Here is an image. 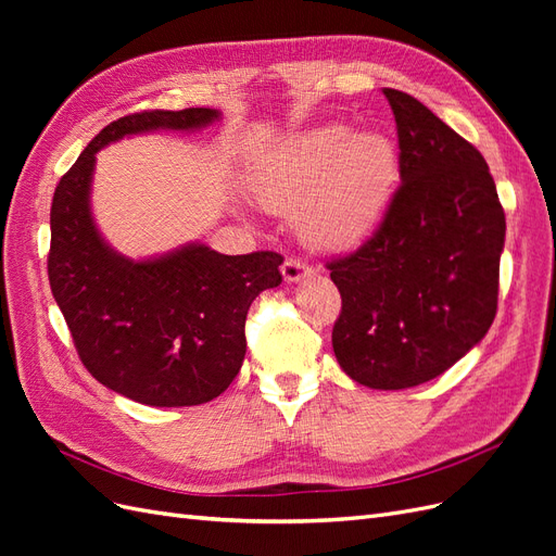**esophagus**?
I'll return each instance as SVG.
<instances>
[{"label": "esophagus", "instance_id": "esophagus-1", "mask_svg": "<svg viewBox=\"0 0 556 556\" xmlns=\"http://www.w3.org/2000/svg\"><path fill=\"white\" fill-rule=\"evenodd\" d=\"M280 271H282L285 282H299L301 278L311 276V266H308L306 262H301V260L290 257V260H285V262H282Z\"/></svg>", "mask_w": 556, "mask_h": 556}]
</instances>
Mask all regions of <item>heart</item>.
<instances>
[{
    "label": "heart",
    "mask_w": 556,
    "mask_h": 556,
    "mask_svg": "<svg viewBox=\"0 0 556 556\" xmlns=\"http://www.w3.org/2000/svg\"><path fill=\"white\" fill-rule=\"evenodd\" d=\"M399 176L382 134L329 125L299 134L268 157L252 188L268 208L292 211L301 239L319 250H355L374 237Z\"/></svg>",
    "instance_id": "heart-1"
}]
</instances>
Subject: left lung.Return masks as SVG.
<instances>
[{
	"mask_svg": "<svg viewBox=\"0 0 556 556\" xmlns=\"http://www.w3.org/2000/svg\"><path fill=\"white\" fill-rule=\"evenodd\" d=\"M382 92L401 185L374 237L327 264L343 299L331 345L355 382L406 390L445 374L490 331L506 215L473 146L415 97Z\"/></svg>",
	"mask_w": 556,
	"mask_h": 556,
	"instance_id": "8db88e82",
	"label": "left lung"
}]
</instances>
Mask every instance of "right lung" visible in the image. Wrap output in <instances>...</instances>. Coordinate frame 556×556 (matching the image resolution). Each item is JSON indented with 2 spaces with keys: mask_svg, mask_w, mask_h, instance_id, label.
<instances>
[{
  "mask_svg": "<svg viewBox=\"0 0 556 556\" xmlns=\"http://www.w3.org/2000/svg\"><path fill=\"white\" fill-rule=\"evenodd\" d=\"M215 109L143 111L106 125L66 172L50 206L48 280L80 362L109 390L157 408L220 396L245 357V315L282 282L278 252L220 255L185 243L129 260L99 233L92 208L97 153L146 131H194Z\"/></svg>",
  "mask_w": 556,
  "mask_h": 556,
  "instance_id": "obj_1",
  "label": "right lung"
}]
</instances>
